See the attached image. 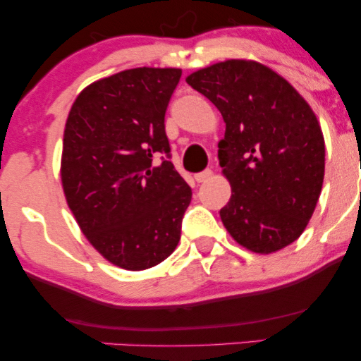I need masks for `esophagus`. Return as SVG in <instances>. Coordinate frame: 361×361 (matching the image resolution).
I'll return each mask as SVG.
<instances>
[{"instance_id":"esophagus-1","label":"esophagus","mask_w":361,"mask_h":361,"mask_svg":"<svg viewBox=\"0 0 361 361\" xmlns=\"http://www.w3.org/2000/svg\"><path fill=\"white\" fill-rule=\"evenodd\" d=\"M210 178H212V169H204V171H200L195 175V180H197L198 183H204V181L210 180Z\"/></svg>"}]
</instances>
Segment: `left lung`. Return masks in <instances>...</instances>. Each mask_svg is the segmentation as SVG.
<instances>
[{
	"mask_svg": "<svg viewBox=\"0 0 361 361\" xmlns=\"http://www.w3.org/2000/svg\"><path fill=\"white\" fill-rule=\"evenodd\" d=\"M186 82L222 114L219 161L233 195L221 209L229 234L268 255L304 233L324 180V137L309 103L280 74L231 59Z\"/></svg>",
	"mask_w": 361,
	"mask_h": 361,
	"instance_id": "8db88e82",
	"label": "left lung"
}]
</instances>
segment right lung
<instances>
[{
	"instance_id": "obj_1",
	"label": "right lung",
	"mask_w": 361,
	"mask_h": 361,
	"mask_svg": "<svg viewBox=\"0 0 361 361\" xmlns=\"http://www.w3.org/2000/svg\"><path fill=\"white\" fill-rule=\"evenodd\" d=\"M181 69L135 68L78 94L62 142L61 180L82 234L123 270L175 251L192 188L173 163L164 115Z\"/></svg>"
}]
</instances>
